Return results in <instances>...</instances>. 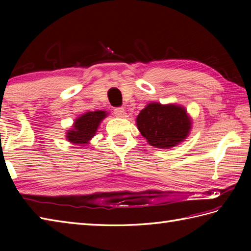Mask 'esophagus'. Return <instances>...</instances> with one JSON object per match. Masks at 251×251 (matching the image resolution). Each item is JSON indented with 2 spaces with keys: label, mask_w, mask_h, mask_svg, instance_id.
I'll return each instance as SVG.
<instances>
[{
  "label": "esophagus",
  "mask_w": 251,
  "mask_h": 251,
  "mask_svg": "<svg viewBox=\"0 0 251 251\" xmlns=\"http://www.w3.org/2000/svg\"><path fill=\"white\" fill-rule=\"evenodd\" d=\"M114 114L116 116H119V117H124L126 113H125L124 108H122V106H120V108H115L114 109Z\"/></svg>",
  "instance_id": "1"
}]
</instances>
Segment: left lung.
Wrapping results in <instances>:
<instances>
[{"mask_svg": "<svg viewBox=\"0 0 251 251\" xmlns=\"http://www.w3.org/2000/svg\"><path fill=\"white\" fill-rule=\"evenodd\" d=\"M137 126L151 146L172 148L189 135L191 121L182 106L153 102L141 110Z\"/></svg>", "mask_w": 251, "mask_h": 251, "instance_id": "left-lung-1", "label": "left lung"}]
</instances>
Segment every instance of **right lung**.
Instances as JSON below:
<instances>
[{"mask_svg": "<svg viewBox=\"0 0 251 251\" xmlns=\"http://www.w3.org/2000/svg\"><path fill=\"white\" fill-rule=\"evenodd\" d=\"M106 116L104 111L87 112V113L79 116L75 120L73 125V129L69 130L67 134V139L72 143H79L85 145L87 143L97 131L100 122Z\"/></svg>", "mask_w": 251, "mask_h": 251, "instance_id": "add662e5", "label": "right lung"}]
</instances>
